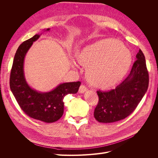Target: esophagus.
<instances>
[{
    "label": "esophagus",
    "mask_w": 158,
    "mask_h": 158,
    "mask_svg": "<svg viewBox=\"0 0 158 158\" xmlns=\"http://www.w3.org/2000/svg\"><path fill=\"white\" fill-rule=\"evenodd\" d=\"M86 91H87V88H86V87L85 86V85H84L83 84L80 85V88H79V93L83 94L85 92H86Z\"/></svg>",
    "instance_id": "1"
}]
</instances>
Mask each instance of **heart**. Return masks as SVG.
I'll use <instances>...</instances> for the list:
<instances>
[{
  "mask_svg": "<svg viewBox=\"0 0 158 158\" xmlns=\"http://www.w3.org/2000/svg\"><path fill=\"white\" fill-rule=\"evenodd\" d=\"M132 59L128 47L123 42L113 39L95 42L76 55L78 63L86 67L88 82L100 89L111 88L120 82L130 68Z\"/></svg>",
  "mask_w": 158,
  "mask_h": 158,
  "instance_id": "b5f03b06",
  "label": "heart"
}]
</instances>
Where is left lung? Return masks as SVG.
<instances>
[{
	"label": "left lung",
	"mask_w": 158,
	"mask_h": 158,
	"mask_svg": "<svg viewBox=\"0 0 158 158\" xmlns=\"http://www.w3.org/2000/svg\"><path fill=\"white\" fill-rule=\"evenodd\" d=\"M136 57L130 74L121 84L108 92H97L94 117L98 122L113 123L130 115L147 92L149 76L145 56L140 49Z\"/></svg>",
	"instance_id": "1"
}]
</instances>
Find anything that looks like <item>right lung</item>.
<instances>
[{"label":"right lung","instance_id":"add662e5","mask_svg":"<svg viewBox=\"0 0 158 158\" xmlns=\"http://www.w3.org/2000/svg\"><path fill=\"white\" fill-rule=\"evenodd\" d=\"M49 30L47 28L45 31ZM40 37V34H36L19 46L13 60L10 87L18 105L28 116L43 122L53 123L63 116L65 95L77 93L81 82L60 84L47 92H37L28 85L23 70L25 56L33 43Z\"/></svg>","mask_w":158,"mask_h":158}]
</instances>
